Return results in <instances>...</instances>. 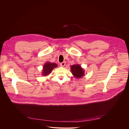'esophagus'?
<instances>
[{
  "mask_svg": "<svg viewBox=\"0 0 129 129\" xmlns=\"http://www.w3.org/2000/svg\"><path fill=\"white\" fill-rule=\"evenodd\" d=\"M65 65H66V62H64V61L61 62V63L60 64V66L61 67H62L65 66Z\"/></svg>",
  "mask_w": 129,
  "mask_h": 129,
  "instance_id": "1",
  "label": "esophagus"
}]
</instances>
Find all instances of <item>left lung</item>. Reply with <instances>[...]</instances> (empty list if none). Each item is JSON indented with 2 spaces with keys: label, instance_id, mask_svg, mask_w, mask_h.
<instances>
[{
  "label": "left lung",
  "instance_id": "8db88e82",
  "mask_svg": "<svg viewBox=\"0 0 129 129\" xmlns=\"http://www.w3.org/2000/svg\"><path fill=\"white\" fill-rule=\"evenodd\" d=\"M71 72L76 78H81L84 75V70L78 64H73L71 67Z\"/></svg>",
  "mask_w": 129,
  "mask_h": 129
}]
</instances>
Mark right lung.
Listing matches in <instances>:
<instances>
[{"label":"right lung","mask_w":129,"mask_h":129,"mask_svg":"<svg viewBox=\"0 0 129 129\" xmlns=\"http://www.w3.org/2000/svg\"><path fill=\"white\" fill-rule=\"evenodd\" d=\"M57 67V65L55 63H52L50 62H46L43 68L42 73L43 76H47L51 73L53 69Z\"/></svg>","instance_id":"right-lung-1"}]
</instances>
